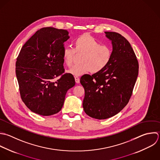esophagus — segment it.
<instances>
[{
  "instance_id": "34e87169",
  "label": "esophagus",
  "mask_w": 160,
  "mask_h": 160,
  "mask_svg": "<svg viewBox=\"0 0 160 160\" xmlns=\"http://www.w3.org/2000/svg\"><path fill=\"white\" fill-rule=\"evenodd\" d=\"M75 82L77 83H80V78L78 77H75Z\"/></svg>"
}]
</instances>
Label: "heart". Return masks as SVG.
Instances as JSON below:
<instances>
[{
    "label": "heart",
    "instance_id": "obj_1",
    "mask_svg": "<svg viewBox=\"0 0 160 160\" xmlns=\"http://www.w3.org/2000/svg\"><path fill=\"white\" fill-rule=\"evenodd\" d=\"M77 54H82L81 63L73 66L68 73L74 76H80L89 72L98 73L109 64L112 57L110 46L102 45L94 37L85 33L74 40V48L65 47L63 50V60L68 67L72 66Z\"/></svg>",
    "mask_w": 160,
    "mask_h": 160
}]
</instances>
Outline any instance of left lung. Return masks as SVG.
<instances>
[{
	"label": "left lung",
	"mask_w": 160,
	"mask_h": 160,
	"mask_svg": "<svg viewBox=\"0 0 160 160\" xmlns=\"http://www.w3.org/2000/svg\"><path fill=\"white\" fill-rule=\"evenodd\" d=\"M112 41V57L101 72L84 75L83 108L89 117L104 120L118 113L128 103L138 75V62L129 42L121 34L105 32Z\"/></svg>",
	"instance_id": "left-lung-1"
}]
</instances>
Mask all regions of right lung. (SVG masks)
Here are the masks:
<instances>
[{"mask_svg": "<svg viewBox=\"0 0 160 160\" xmlns=\"http://www.w3.org/2000/svg\"><path fill=\"white\" fill-rule=\"evenodd\" d=\"M69 38L66 30L44 27L20 50L15 64L20 94L33 113L42 116L57 113L63 105L67 92L75 85L73 75L64 73L63 43Z\"/></svg>", "mask_w": 160, "mask_h": 160, "instance_id": "1", "label": "right lung"}]
</instances>
